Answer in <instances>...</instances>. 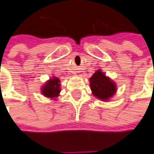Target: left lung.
<instances>
[{
  "label": "left lung",
  "mask_w": 154,
  "mask_h": 154,
  "mask_svg": "<svg viewBox=\"0 0 154 154\" xmlns=\"http://www.w3.org/2000/svg\"><path fill=\"white\" fill-rule=\"evenodd\" d=\"M91 89L93 95L101 100H108L116 92V85L98 69L90 78Z\"/></svg>",
  "instance_id": "left-lung-1"
}]
</instances>
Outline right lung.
Returning <instances> with one entry per match:
<instances>
[{
    "label": "right lung",
    "mask_w": 154,
    "mask_h": 154,
    "mask_svg": "<svg viewBox=\"0 0 154 154\" xmlns=\"http://www.w3.org/2000/svg\"><path fill=\"white\" fill-rule=\"evenodd\" d=\"M60 80L57 77H53L49 80L46 85L42 87V93L47 97L54 98L57 97L60 93Z\"/></svg>",
    "instance_id": "right-lung-1"
}]
</instances>
